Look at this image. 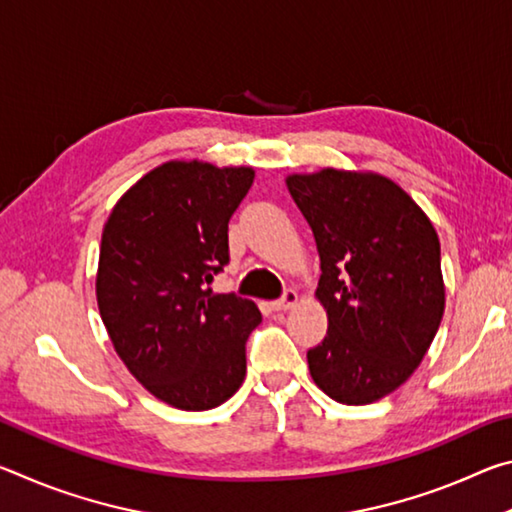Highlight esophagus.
<instances>
[{
  "instance_id": "esophagus-1",
  "label": "esophagus",
  "mask_w": 512,
  "mask_h": 512,
  "mask_svg": "<svg viewBox=\"0 0 512 512\" xmlns=\"http://www.w3.org/2000/svg\"><path fill=\"white\" fill-rule=\"evenodd\" d=\"M296 305H298V293L289 289V291H284V296L280 300L273 302V309L275 311H287V309H293Z\"/></svg>"
}]
</instances>
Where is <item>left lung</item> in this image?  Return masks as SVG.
Listing matches in <instances>:
<instances>
[{
	"mask_svg": "<svg viewBox=\"0 0 512 512\" xmlns=\"http://www.w3.org/2000/svg\"><path fill=\"white\" fill-rule=\"evenodd\" d=\"M287 187L323 271L316 298L327 336L307 352L311 379L341 404L377 402L413 375L443 320L438 232L395 180L375 171L291 173Z\"/></svg>",
	"mask_w": 512,
	"mask_h": 512,
	"instance_id": "1",
	"label": "left lung"
}]
</instances>
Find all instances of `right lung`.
Instances as JSON below:
<instances>
[{
    "mask_svg": "<svg viewBox=\"0 0 512 512\" xmlns=\"http://www.w3.org/2000/svg\"><path fill=\"white\" fill-rule=\"evenodd\" d=\"M253 180V167L169 160L144 173L103 225L97 305L112 348L176 409H214L244 384L246 341L262 314L212 282Z\"/></svg>",
    "mask_w": 512,
    "mask_h": 512,
    "instance_id": "right-lung-1",
    "label": "right lung"
}]
</instances>
